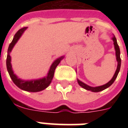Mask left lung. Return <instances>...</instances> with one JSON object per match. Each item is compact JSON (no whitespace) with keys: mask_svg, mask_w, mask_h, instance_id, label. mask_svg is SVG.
<instances>
[{"mask_svg":"<svg viewBox=\"0 0 128 128\" xmlns=\"http://www.w3.org/2000/svg\"><path fill=\"white\" fill-rule=\"evenodd\" d=\"M112 40L114 41V47H115V50H116V59H117L118 61V66H117V69L116 70V72L114 75L113 78H112V80L108 82L107 84H104L103 86H98V87H91V86H89L86 85L84 83H83L82 82L80 81L79 80H78V82L79 85L82 87L84 89L87 90H90L92 92H98L102 91L106 89L107 88L110 87L112 84H113L114 82L115 81L116 78H117L118 74L119 73L120 70V66H121V58H120V48L118 44L117 43V40H116V38L115 36H114L112 38Z\"/></svg>","mask_w":128,"mask_h":128,"instance_id":"8db88e82","label":"left lung"}]
</instances>
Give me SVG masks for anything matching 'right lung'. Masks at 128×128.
Listing matches in <instances>:
<instances>
[{"instance_id":"add662e5","label":"right lung","mask_w":128,"mask_h":128,"mask_svg":"<svg viewBox=\"0 0 128 128\" xmlns=\"http://www.w3.org/2000/svg\"><path fill=\"white\" fill-rule=\"evenodd\" d=\"M27 27H24L22 28L19 30L17 31V32L15 34L13 38L12 41L11 42L8 48V54H7L6 58V68L8 72V74L10 75V77L11 78L12 82L14 83L20 89L25 90V91L30 92H36L42 91L43 90L48 87V86L52 82V80L54 77V71L56 69V66H58L59 63L60 62L61 60L63 58V56L61 58H58L53 62L52 66H50V70L48 72V74L46 77L43 78L40 80H30V81H25V80H22L20 78H18L16 75L14 74L12 70V66H11V58L10 56V52L12 49V48L14 46V44L16 43V42L18 40L21 35L22 34L24 31L26 30Z\"/></svg>"}]
</instances>
